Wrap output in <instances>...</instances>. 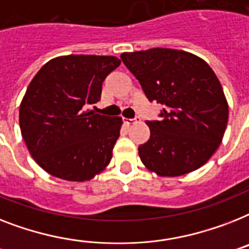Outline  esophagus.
<instances>
[{
    "label": "esophagus",
    "mask_w": 249,
    "mask_h": 249,
    "mask_svg": "<svg viewBox=\"0 0 249 249\" xmlns=\"http://www.w3.org/2000/svg\"><path fill=\"white\" fill-rule=\"evenodd\" d=\"M141 119H139V116H135L134 119H124V123L126 125H131L134 124V123H137V121H139Z\"/></svg>",
    "instance_id": "1"
}]
</instances>
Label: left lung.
<instances>
[{
	"label": "left lung",
	"mask_w": 249,
	"mask_h": 249,
	"mask_svg": "<svg viewBox=\"0 0 249 249\" xmlns=\"http://www.w3.org/2000/svg\"><path fill=\"white\" fill-rule=\"evenodd\" d=\"M121 60L151 102L163 105L149 120L151 137L138 147L144 166L160 177L197 170L215 153L225 133L229 107L209 64L171 48L124 52Z\"/></svg>",
	"instance_id": "1"
}]
</instances>
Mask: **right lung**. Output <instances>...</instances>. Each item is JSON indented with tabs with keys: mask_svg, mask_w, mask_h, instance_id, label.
Listing matches in <instances>:
<instances>
[{
	"mask_svg": "<svg viewBox=\"0 0 249 249\" xmlns=\"http://www.w3.org/2000/svg\"><path fill=\"white\" fill-rule=\"evenodd\" d=\"M121 64L114 56L69 54L40 68L20 105L30 155L44 171L70 181L92 179L110 163L123 119L89 110Z\"/></svg>",
	"mask_w": 249,
	"mask_h": 249,
	"instance_id": "obj_1",
	"label": "right lung"
}]
</instances>
